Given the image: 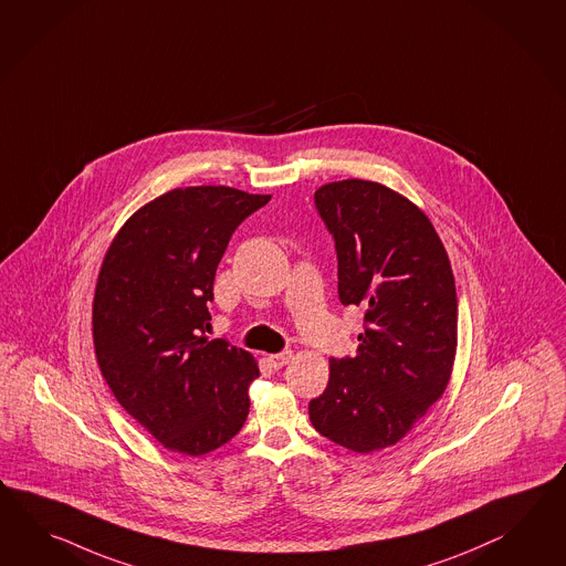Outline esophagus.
Listing matches in <instances>:
<instances>
[{
  "instance_id": "34e87169",
  "label": "esophagus",
  "mask_w": 566,
  "mask_h": 566,
  "mask_svg": "<svg viewBox=\"0 0 566 566\" xmlns=\"http://www.w3.org/2000/svg\"><path fill=\"white\" fill-rule=\"evenodd\" d=\"M290 359H292V352H290V349H286V352H280V354H274V356H270V361H272V366H274L276 370H280L282 366H286Z\"/></svg>"
}]
</instances>
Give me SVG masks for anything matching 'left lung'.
Segmentation results:
<instances>
[{
    "label": "left lung",
    "instance_id": "left-lung-1",
    "mask_svg": "<svg viewBox=\"0 0 566 566\" xmlns=\"http://www.w3.org/2000/svg\"><path fill=\"white\" fill-rule=\"evenodd\" d=\"M335 239L342 304L364 308L354 358L329 359V385L308 402L321 436L358 454L402 440L450 382L458 345L454 274L421 208L378 181L315 192Z\"/></svg>",
    "mask_w": 566,
    "mask_h": 566
}]
</instances>
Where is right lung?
<instances>
[{"mask_svg":"<svg viewBox=\"0 0 566 566\" xmlns=\"http://www.w3.org/2000/svg\"><path fill=\"white\" fill-rule=\"evenodd\" d=\"M270 198L176 188L138 208L104 255L92 306L99 370L126 413L171 452L208 454L248 419L258 361L208 339L207 304L231 234Z\"/></svg>","mask_w":566,"mask_h":566,"instance_id":"1","label":"right lung"}]
</instances>
